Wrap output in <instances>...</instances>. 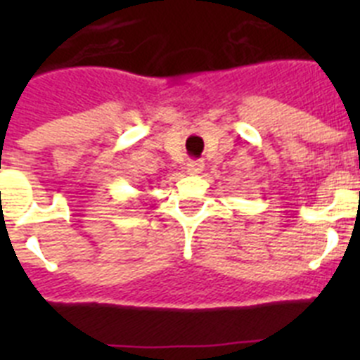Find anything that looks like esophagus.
<instances>
[{"label": "esophagus", "instance_id": "34e87169", "mask_svg": "<svg viewBox=\"0 0 360 360\" xmlns=\"http://www.w3.org/2000/svg\"><path fill=\"white\" fill-rule=\"evenodd\" d=\"M203 165L205 164L202 160H189L187 162V173L196 176V174H200L203 171Z\"/></svg>", "mask_w": 360, "mask_h": 360}]
</instances>
